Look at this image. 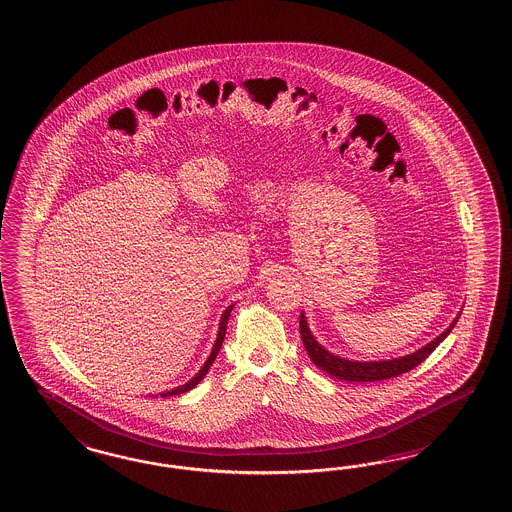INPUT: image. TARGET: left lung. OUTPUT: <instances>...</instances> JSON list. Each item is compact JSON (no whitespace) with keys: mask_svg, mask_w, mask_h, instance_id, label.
Instances as JSON below:
<instances>
[{"mask_svg":"<svg viewBox=\"0 0 512 512\" xmlns=\"http://www.w3.org/2000/svg\"><path fill=\"white\" fill-rule=\"evenodd\" d=\"M458 318L460 316H456L454 322L437 339H433L431 343H428L426 347L416 350V352L409 354V356L396 358V360H382V362H352V360L333 356L322 345H318V341L314 339L313 333H311L309 326H307V320H305V314L303 313L299 316V333H301L303 347L307 350L311 362L316 367H320L322 371H326L331 377L339 380H348V382H373V380L394 379V377H399V375L411 371L418 363L424 362L429 354L437 348V345L443 343L446 335L456 326Z\"/></svg>","mask_w":512,"mask_h":512,"instance_id":"8db88e82","label":"left lung"}]
</instances>
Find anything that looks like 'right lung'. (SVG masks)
I'll return each instance as SVG.
<instances>
[{"instance_id": "obj_1", "label": "right lung", "mask_w": 512, "mask_h": 512, "mask_svg": "<svg viewBox=\"0 0 512 512\" xmlns=\"http://www.w3.org/2000/svg\"><path fill=\"white\" fill-rule=\"evenodd\" d=\"M231 309H233V305H230V307L224 311V314H222V320H220V328H218V337H216L215 347H213L211 356L207 358V362L203 363V367L199 369L198 375H196V377H192V379L188 380L186 384L179 386V388H173V390H169V392H165V394H160V396H181V394H184V392L192 390V388L198 384L199 380L203 379V377L207 375L209 367H211L213 362L216 360V354H218V350H220V347H222V341H224V335H226V328H228V318H230Z\"/></svg>"}]
</instances>
